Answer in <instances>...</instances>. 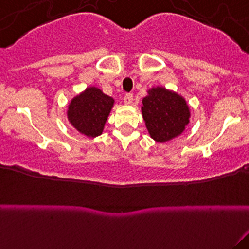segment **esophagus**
I'll return each instance as SVG.
<instances>
[{
    "label": "esophagus",
    "instance_id": "obj_1",
    "mask_svg": "<svg viewBox=\"0 0 249 249\" xmlns=\"http://www.w3.org/2000/svg\"><path fill=\"white\" fill-rule=\"evenodd\" d=\"M132 102H133L132 93H126V95L124 96V103H125V104L131 105V104H132Z\"/></svg>",
    "mask_w": 249,
    "mask_h": 249
}]
</instances>
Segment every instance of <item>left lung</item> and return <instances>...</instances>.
I'll return each instance as SVG.
<instances>
[{"instance_id":"left-lung-1","label":"left lung","mask_w":249,"mask_h":249,"mask_svg":"<svg viewBox=\"0 0 249 249\" xmlns=\"http://www.w3.org/2000/svg\"><path fill=\"white\" fill-rule=\"evenodd\" d=\"M142 115L151 138L166 142L186 130L191 110L186 99L178 92L164 87H153L142 98Z\"/></svg>"}]
</instances>
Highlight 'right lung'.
<instances>
[{
  "mask_svg": "<svg viewBox=\"0 0 249 249\" xmlns=\"http://www.w3.org/2000/svg\"><path fill=\"white\" fill-rule=\"evenodd\" d=\"M115 99L97 87H88L71 99L67 117L71 126L88 138L101 136Z\"/></svg>",
  "mask_w": 249,
  "mask_h": 249,
  "instance_id": "add662e5",
  "label": "right lung"
}]
</instances>
